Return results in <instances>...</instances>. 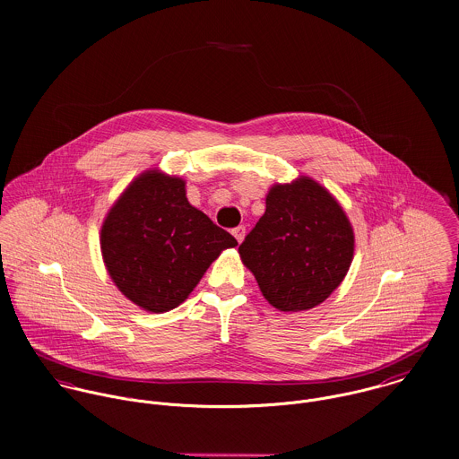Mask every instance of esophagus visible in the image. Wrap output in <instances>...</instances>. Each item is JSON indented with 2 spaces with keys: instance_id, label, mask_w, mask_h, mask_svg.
Returning a JSON list of instances; mask_svg holds the SVG:
<instances>
[{
  "instance_id": "esophagus-1",
  "label": "esophagus",
  "mask_w": 459,
  "mask_h": 459,
  "mask_svg": "<svg viewBox=\"0 0 459 459\" xmlns=\"http://www.w3.org/2000/svg\"><path fill=\"white\" fill-rule=\"evenodd\" d=\"M232 234H234V238L238 239V243H241V241L245 239V234H247V229H245V225H239V227H236V229L232 230Z\"/></svg>"
}]
</instances>
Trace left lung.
I'll list each match as a JSON object with an SVG mask.
<instances>
[{"label":"left lung","instance_id":"8db88e82","mask_svg":"<svg viewBox=\"0 0 459 459\" xmlns=\"http://www.w3.org/2000/svg\"><path fill=\"white\" fill-rule=\"evenodd\" d=\"M355 236L342 207L319 184H276L266 212L239 245L264 298L283 312L323 303L344 280Z\"/></svg>","mask_w":459,"mask_h":459}]
</instances>
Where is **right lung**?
<instances>
[{
    "mask_svg": "<svg viewBox=\"0 0 459 459\" xmlns=\"http://www.w3.org/2000/svg\"><path fill=\"white\" fill-rule=\"evenodd\" d=\"M238 241L195 209L184 181L145 172L122 193L100 230L106 270L138 307L169 312L179 307L211 263Z\"/></svg>",
    "mask_w": 459,
    "mask_h": 459,
    "instance_id": "1",
    "label": "right lung"
}]
</instances>
